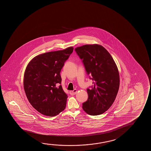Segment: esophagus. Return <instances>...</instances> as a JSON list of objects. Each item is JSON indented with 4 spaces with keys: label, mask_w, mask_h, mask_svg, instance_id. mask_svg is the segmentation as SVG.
<instances>
[{
    "label": "esophagus",
    "mask_w": 151,
    "mask_h": 151,
    "mask_svg": "<svg viewBox=\"0 0 151 151\" xmlns=\"http://www.w3.org/2000/svg\"><path fill=\"white\" fill-rule=\"evenodd\" d=\"M76 90H74L73 91H70V94L71 95H74L75 94H76L77 93Z\"/></svg>",
    "instance_id": "34e87169"
}]
</instances>
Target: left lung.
Wrapping results in <instances>:
<instances>
[{"label":"left lung","instance_id":"8db88e82","mask_svg":"<svg viewBox=\"0 0 151 151\" xmlns=\"http://www.w3.org/2000/svg\"><path fill=\"white\" fill-rule=\"evenodd\" d=\"M93 86L87 89L88 98L83 108L91 116L103 114L116 99L120 86L118 68L109 52L99 45H85L75 49Z\"/></svg>","mask_w":151,"mask_h":151}]
</instances>
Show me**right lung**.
Segmentation results:
<instances>
[{
  "label": "right lung",
  "instance_id": "1",
  "mask_svg": "<svg viewBox=\"0 0 151 151\" xmlns=\"http://www.w3.org/2000/svg\"><path fill=\"white\" fill-rule=\"evenodd\" d=\"M73 49L70 47L36 56L25 70L24 88L27 99L45 116H56L66 107L68 95L61 85L60 72Z\"/></svg>",
  "mask_w": 151,
  "mask_h": 151
}]
</instances>
